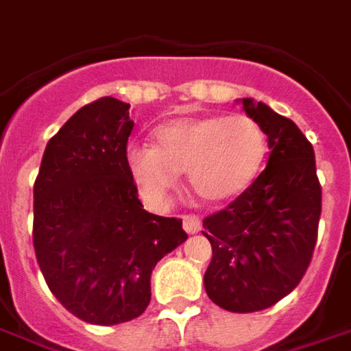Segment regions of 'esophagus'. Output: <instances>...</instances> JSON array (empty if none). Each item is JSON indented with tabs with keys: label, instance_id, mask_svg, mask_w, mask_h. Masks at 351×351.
I'll use <instances>...</instances> for the list:
<instances>
[{
	"label": "esophagus",
	"instance_id": "esophagus-1",
	"mask_svg": "<svg viewBox=\"0 0 351 351\" xmlns=\"http://www.w3.org/2000/svg\"><path fill=\"white\" fill-rule=\"evenodd\" d=\"M182 226H184L188 234H195V232L202 230V221H199L197 215H184L182 217Z\"/></svg>",
	"mask_w": 351,
	"mask_h": 351
}]
</instances>
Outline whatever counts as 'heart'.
Returning a JSON list of instances; mask_svg holds the SVG:
<instances>
[{
	"instance_id": "b5f03b06",
	"label": "heart",
	"mask_w": 351,
	"mask_h": 351,
	"mask_svg": "<svg viewBox=\"0 0 351 351\" xmlns=\"http://www.w3.org/2000/svg\"><path fill=\"white\" fill-rule=\"evenodd\" d=\"M265 154V132L250 117H186L159 126L156 145H130L126 165L152 207L165 206L180 173L199 199L219 204L252 184Z\"/></svg>"
}]
</instances>
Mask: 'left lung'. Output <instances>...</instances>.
<instances>
[{"label":"left lung","mask_w":351,"mask_h":351,"mask_svg":"<svg viewBox=\"0 0 351 351\" xmlns=\"http://www.w3.org/2000/svg\"><path fill=\"white\" fill-rule=\"evenodd\" d=\"M244 111L267 134V167L225 209L204 219L213 257L206 292L232 313L275 306L306 275L321 217L315 154L294 121L250 97Z\"/></svg>","instance_id":"8db88e82"}]
</instances>
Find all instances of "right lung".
Listing matches in <instances>:
<instances>
[{
    "label": "right lung",
    "instance_id": "right-lung-1",
    "mask_svg": "<svg viewBox=\"0 0 351 351\" xmlns=\"http://www.w3.org/2000/svg\"><path fill=\"white\" fill-rule=\"evenodd\" d=\"M128 104L99 97L61 126L34 182L32 242L51 294L92 325L142 315L152 271L188 234L182 219L142 209L126 165Z\"/></svg>",
    "mask_w": 351,
    "mask_h": 351
}]
</instances>
